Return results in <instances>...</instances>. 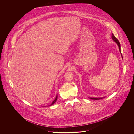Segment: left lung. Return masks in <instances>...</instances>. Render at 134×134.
I'll list each match as a JSON object with an SVG mask.
<instances>
[{
  "label": "left lung",
  "mask_w": 134,
  "mask_h": 134,
  "mask_svg": "<svg viewBox=\"0 0 134 134\" xmlns=\"http://www.w3.org/2000/svg\"><path fill=\"white\" fill-rule=\"evenodd\" d=\"M111 38L112 39L115 41V42L117 44V45H118V47H119V51H120V53H121V56H122V58H123V57H122V54H121V46H120V42H119V41H118V40L117 39V38H116L115 37V36L114 35V34H112V37H111ZM90 99H96V100H98V99H102V98H103V97H99V98H95V97H90Z\"/></svg>",
  "instance_id": "left-lung-1"
}]
</instances>
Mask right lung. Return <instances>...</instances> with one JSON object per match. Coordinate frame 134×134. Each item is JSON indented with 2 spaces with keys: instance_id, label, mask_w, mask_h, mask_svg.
<instances>
[{
  "instance_id": "1",
  "label": "right lung",
  "mask_w": 134,
  "mask_h": 134,
  "mask_svg": "<svg viewBox=\"0 0 134 134\" xmlns=\"http://www.w3.org/2000/svg\"><path fill=\"white\" fill-rule=\"evenodd\" d=\"M58 98V96L57 94V96H56V98H55V99L54 100V101L52 102V103L51 104V105H48V106H52V105H53V104H54L55 103V102H56V100H57V99Z\"/></svg>"
}]
</instances>
